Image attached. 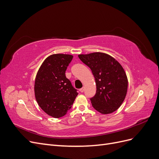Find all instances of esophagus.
<instances>
[{"label":"esophagus","mask_w":159,"mask_h":159,"mask_svg":"<svg viewBox=\"0 0 159 159\" xmlns=\"http://www.w3.org/2000/svg\"><path fill=\"white\" fill-rule=\"evenodd\" d=\"M84 88H81L80 89V92H81V93H83L84 92Z\"/></svg>","instance_id":"1"}]
</instances>
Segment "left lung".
I'll return each mask as SVG.
<instances>
[{"label":"left lung","instance_id":"8db88e82","mask_svg":"<svg viewBox=\"0 0 159 159\" xmlns=\"http://www.w3.org/2000/svg\"><path fill=\"white\" fill-rule=\"evenodd\" d=\"M79 58L91 69L96 93L91 98L93 108L102 114L115 111L126 97L128 80L122 66L114 57L102 52L80 54Z\"/></svg>","mask_w":159,"mask_h":159}]
</instances>
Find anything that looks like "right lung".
<instances>
[{
  "label": "right lung",
  "mask_w": 159,
  "mask_h": 159,
  "mask_svg": "<svg viewBox=\"0 0 159 159\" xmlns=\"http://www.w3.org/2000/svg\"><path fill=\"white\" fill-rule=\"evenodd\" d=\"M72 58L73 56L70 54L50 55L37 72L34 84L36 102L52 117L64 116L78 95L65 74Z\"/></svg>",
  "instance_id": "add662e5"
}]
</instances>
